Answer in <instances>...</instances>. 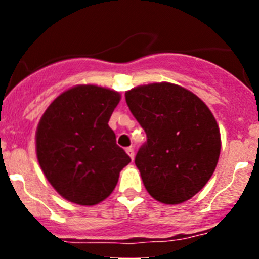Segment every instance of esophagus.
I'll use <instances>...</instances> for the list:
<instances>
[{
  "mask_svg": "<svg viewBox=\"0 0 259 259\" xmlns=\"http://www.w3.org/2000/svg\"><path fill=\"white\" fill-rule=\"evenodd\" d=\"M126 153H127V155H129L130 158H132V160H134L135 153H134V149H133L132 146H130V148H126Z\"/></svg>",
  "mask_w": 259,
  "mask_h": 259,
  "instance_id": "34e87169",
  "label": "esophagus"
}]
</instances>
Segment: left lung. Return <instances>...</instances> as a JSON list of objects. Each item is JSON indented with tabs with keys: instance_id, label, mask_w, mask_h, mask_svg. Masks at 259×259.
<instances>
[{
	"instance_id": "1",
	"label": "left lung",
	"mask_w": 259,
	"mask_h": 259,
	"mask_svg": "<svg viewBox=\"0 0 259 259\" xmlns=\"http://www.w3.org/2000/svg\"><path fill=\"white\" fill-rule=\"evenodd\" d=\"M130 111L145 130L135 156L146 190L165 204L197 194L218 163L221 133L208 106L182 86H138L125 93Z\"/></svg>"
}]
</instances>
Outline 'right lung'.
Returning a JSON list of instances; mask_svg holds the SVG:
<instances>
[{
  "label": "right lung",
  "mask_w": 259,
  "mask_h": 259,
  "mask_svg": "<svg viewBox=\"0 0 259 259\" xmlns=\"http://www.w3.org/2000/svg\"><path fill=\"white\" fill-rule=\"evenodd\" d=\"M119 101L113 90L81 85L55 99L41 117L36 133L38 163L65 199L80 205L103 202L132 161L108 124Z\"/></svg>",
  "instance_id": "right-lung-1"
}]
</instances>
